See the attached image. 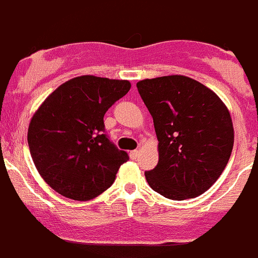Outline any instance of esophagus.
I'll return each instance as SVG.
<instances>
[{"label": "esophagus", "instance_id": "1", "mask_svg": "<svg viewBox=\"0 0 258 258\" xmlns=\"http://www.w3.org/2000/svg\"><path fill=\"white\" fill-rule=\"evenodd\" d=\"M130 157H131V159H136V158H138V157H140V152H138L137 150L131 151V152H130Z\"/></svg>", "mask_w": 258, "mask_h": 258}]
</instances>
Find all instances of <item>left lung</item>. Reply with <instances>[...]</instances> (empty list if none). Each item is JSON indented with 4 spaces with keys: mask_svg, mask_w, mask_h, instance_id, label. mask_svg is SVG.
<instances>
[{
    "mask_svg": "<svg viewBox=\"0 0 258 258\" xmlns=\"http://www.w3.org/2000/svg\"><path fill=\"white\" fill-rule=\"evenodd\" d=\"M153 117L158 164L145 173L158 194L185 200L208 190L226 167L234 147L229 110L213 90L184 75L137 83Z\"/></svg>",
    "mask_w": 258,
    "mask_h": 258,
    "instance_id": "obj_1",
    "label": "left lung"
}]
</instances>
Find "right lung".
<instances>
[{
	"label": "right lung",
	"mask_w": 258,
	"mask_h": 258,
	"mask_svg": "<svg viewBox=\"0 0 258 258\" xmlns=\"http://www.w3.org/2000/svg\"><path fill=\"white\" fill-rule=\"evenodd\" d=\"M131 89L128 80L83 75L43 101L28 127L32 159L56 193L86 202L112 185L128 154L110 142L104 116Z\"/></svg>",
	"instance_id": "1"
}]
</instances>
